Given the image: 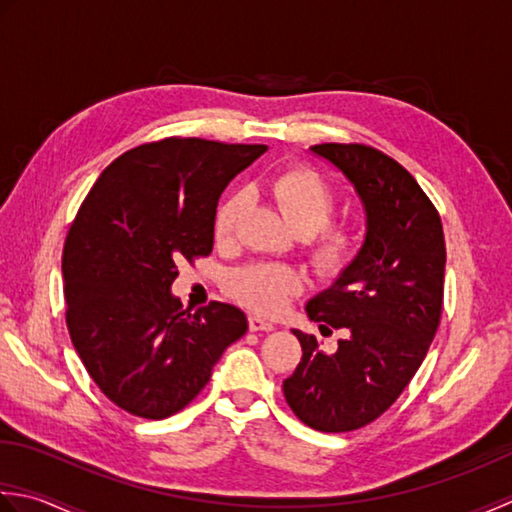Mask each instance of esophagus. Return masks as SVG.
I'll return each instance as SVG.
<instances>
[{"instance_id": "obj_1", "label": "esophagus", "mask_w": 512, "mask_h": 512, "mask_svg": "<svg viewBox=\"0 0 512 512\" xmlns=\"http://www.w3.org/2000/svg\"><path fill=\"white\" fill-rule=\"evenodd\" d=\"M274 327H276L274 322L263 318V316H258V314L249 316V329L252 331H274Z\"/></svg>"}]
</instances>
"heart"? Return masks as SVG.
I'll use <instances>...</instances> for the list:
<instances>
[{
    "instance_id": "b5f03b06",
    "label": "heart",
    "mask_w": 512,
    "mask_h": 512,
    "mask_svg": "<svg viewBox=\"0 0 512 512\" xmlns=\"http://www.w3.org/2000/svg\"><path fill=\"white\" fill-rule=\"evenodd\" d=\"M267 192L283 207L300 234L309 236V254L325 271H336L353 258L360 243L356 227L327 223L338 205V194L322 176L309 168H289L265 179ZM247 196L236 190L216 207L214 236L218 243L234 241L245 212ZM234 294L263 314L278 311L302 289V274L294 267L254 263L232 276Z\"/></svg>"
}]
</instances>
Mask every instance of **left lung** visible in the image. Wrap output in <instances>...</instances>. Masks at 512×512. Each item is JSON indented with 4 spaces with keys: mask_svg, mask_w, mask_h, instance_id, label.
I'll return each mask as SVG.
<instances>
[{
    "mask_svg": "<svg viewBox=\"0 0 512 512\" xmlns=\"http://www.w3.org/2000/svg\"><path fill=\"white\" fill-rule=\"evenodd\" d=\"M356 187L367 236L353 263L307 302L336 351L294 329L302 358L283 382L289 409L322 433L367 426L400 398L440 327L446 245L431 198L402 165L371 145H311Z\"/></svg>",
    "mask_w": 512,
    "mask_h": 512,
    "instance_id": "8db88e82",
    "label": "left lung"
}]
</instances>
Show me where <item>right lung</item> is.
Masks as SVG:
<instances>
[{"mask_svg": "<svg viewBox=\"0 0 512 512\" xmlns=\"http://www.w3.org/2000/svg\"><path fill=\"white\" fill-rule=\"evenodd\" d=\"M265 150L196 137L143 143L112 161L81 203L61 256L66 325L119 409L145 420L179 413L247 331L238 307L212 300L192 314L170 287L181 260L212 254L218 198Z\"/></svg>", "mask_w": 512, "mask_h": 512, "instance_id": "obj_1", "label": "right lung"}]
</instances>
